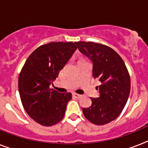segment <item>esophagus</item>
<instances>
[{"mask_svg": "<svg viewBox=\"0 0 148 148\" xmlns=\"http://www.w3.org/2000/svg\"><path fill=\"white\" fill-rule=\"evenodd\" d=\"M73 96L74 97H75V98H77V99L80 98V97H82V95H79V94H76V93H73Z\"/></svg>", "mask_w": 148, "mask_h": 148, "instance_id": "34e87169", "label": "esophagus"}]
</instances>
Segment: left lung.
Instances as JSON below:
<instances>
[{
	"instance_id": "obj_1",
	"label": "left lung",
	"mask_w": 148,
	"mask_h": 148,
	"mask_svg": "<svg viewBox=\"0 0 148 148\" xmlns=\"http://www.w3.org/2000/svg\"><path fill=\"white\" fill-rule=\"evenodd\" d=\"M75 44L92 61L93 77L101 82L97 87L100 97L91 98V107L83 108V114L93 124L105 125L116 119L126 104L131 88L129 73L124 61L111 47L95 42Z\"/></svg>"
}]
</instances>
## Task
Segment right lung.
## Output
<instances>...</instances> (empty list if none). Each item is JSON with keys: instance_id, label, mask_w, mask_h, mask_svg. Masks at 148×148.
Here are the masks:
<instances>
[{"instance_id": "obj_1", "label": "right lung", "mask_w": 148, "mask_h": 148, "mask_svg": "<svg viewBox=\"0 0 148 148\" xmlns=\"http://www.w3.org/2000/svg\"><path fill=\"white\" fill-rule=\"evenodd\" d=\"M77 47L73 42H51L35 49L25 61L19 75L22 103L32 119L51 126L64 116L69 92L61 94L50 88Z\"/></svg>"}]
</instances>
